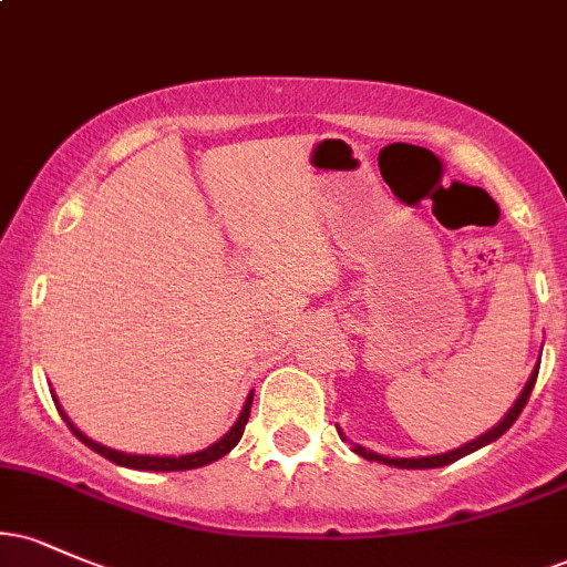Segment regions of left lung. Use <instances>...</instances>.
Returning a JSON list of instances; mask_svg holds the SVG:
<instances>
[{"label":"left lung","mask_w":567,"mask_h":567,"mask_svg":"<svg viewBox=\"0 0 567 567\" xmlns=\"http://www.w3.org/2000/svg\"><path fill=\"white\" fill-rule=\"evenodd\" d=\"M536 379H538V368L533 370L530 381L525 383L523 394H519V400L514 402V408L509 410V413L504 415V421H501L498 426H493L491 432L483 434V437H480V440H474V442H470V445L458 447V451L442 453V455H424V458H386V455L370 453V451H365V447L357 445V447H354V453H357V455H362V458H368V461H381V464L396 466V470H437V466H447V464H453V461H458V458H464V455H470V453H474V451H480V447L487 445V442L498 440L501 434H504L506 429H509V426L514 424V421H517V415L523 413V408H525V405H528V396H530V392H533V386H536Z\"/></svg>","instance_id":"left-lung-1"}]
</instances>
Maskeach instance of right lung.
I'll list each match as a JSON object with an SVG mask.
<instances>
[{"label":"right lung","mask_w":567,"mask_h":567,"mask_svg":"<svg viewBox=\"0 0 567 567\" xmlns=\"http://www.w3.org/2000/svg\"><path fill=\"white\" fill-rule=\"evenodd\" d=\"M250 405H252V394L247 396L243 413H239L237 424L231 426V432L226 434V437H220L216 445H210V447H207V451H199V453H192V455H178V458H171V455H133V453L112 451V447L97 445V442H93L90 437H84V434L74 424H71L66 415H63V419L69 421V429H71V432H74V437H80L84 445L93 447L97 455H103V458L114 461V464L127 466V470H141V472H184V470H197V466H207V464H213V461L224 458V455L229 453L239 440H243L245 424H247V419H250ZM61 413H63V410H61Z\"/></svg>","instance_id":"add662e5"}]
</instances>
